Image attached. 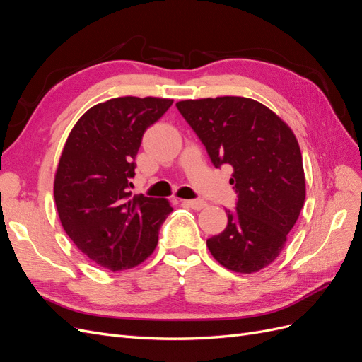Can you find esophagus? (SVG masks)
<instances>
[{
  "mask_svg": "<svg viewBox=\"0 0 362 362\" xmlns=\"http://www.w3.org/2000/svg\"><path fill=\"white\" fill-rule=\"evenodd\" d=\"M184 205H187V206L193 208V210L199 211V210H202V208L206 206V202L202 199H189V201H184Z\"/></svg>",
  "mask_w": 362,
  "mask_h": 362,
  "instance_id": "1",
  "label": "esophagus"
}]
</instances>
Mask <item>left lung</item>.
<instances>
[{"label": "left lung", "mask_w": 362, "mask_h": 362, "mask_svg": "<svg viewBox=\"0 0 362 362\" xmlns=\"http://www.w3.org/2000/svg\"><path fill=\"white\" fill-rule=\"evenodd\" d=\"M216 168L234 169L238 193L223 231L206 240L214 259L255 273L278 258L305 202V173L293 129L269 107L243 96L177 103Z\"/></svg>", "instance_id": "obj_1"}]
</instances>
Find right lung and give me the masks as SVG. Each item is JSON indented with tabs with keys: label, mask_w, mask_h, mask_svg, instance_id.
Listing matches in <instances>:
<instances>
[{
	"label": "right lung",
	"mask_w": 362,
	"mask_h": 362,
	"mask_svg": "<svg viewBox=\"0 0 362 362\" xmlns=\"http://www.w3.org/2000/svg\"><path fill=\"white\" fill-rule=\"evenodd\" d=\"M172 103L120 96L96 104L76 120L63 146L54 177L57 213L64 233L100 267L133 269L157 247L170 202L131 196L128 181L145 131Z\"/></svg>",
	"instance_id": "right-lung-1"
}]
</instances>
